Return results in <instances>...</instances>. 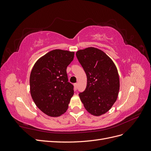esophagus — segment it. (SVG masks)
Returning a JSON list of instances; mask_svg holds the SVG:
<instances>
[{"label": "esophagus", "instance_id": "obj_1", "mask_svg": "<svg viewBox=\"0 0 151 151\" xmlns=\"http://www.w3.org/2000/svg\"><path fill=\"white\" fill-rule=\"evenodd\" d=\"M74 86L75 90H77V86H78V84H77V83H75V84H74Z\"/></svg>", "mask_w": 151, "mask_h": 151}]
</instances>
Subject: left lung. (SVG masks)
<instances>
[{
	"mask_svg": "<svg viewBox=\"0 0 151 151\" xmlns=\"http://www.w3.org/2000/svg\"><path fill=\"white\" fill-rule=\"evenodd\" d=\"M87 76V86L79 96L91 115L106 113L115 103L120 89L117 68L111 59L101 50L89 47L76 52Z\"/></svg>",
	"mask_w": 151,
	"mask_h": 151,
	"instance_id": "1",
	"label": "left lung"
}]
</instances>
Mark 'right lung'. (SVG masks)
Returning <instances> with one entry per match:
<instances>
[{"label":"right lung","mask_w":151,"mask_h":151,"mask_svg":"<svg viewBox=\"0 0 151 151\" xmlns=\"http://www.w3.org/2000/svg\"><path fill=\"white\" fill-rule=\"evenodd\" d=\"M74 52L53 50L39 58L30 74V93L37 107L46 115L57 117L64 113L74 94L68 82L67 67Z\"/></svg>","instance_id":"obj_1"}]
</instances>
